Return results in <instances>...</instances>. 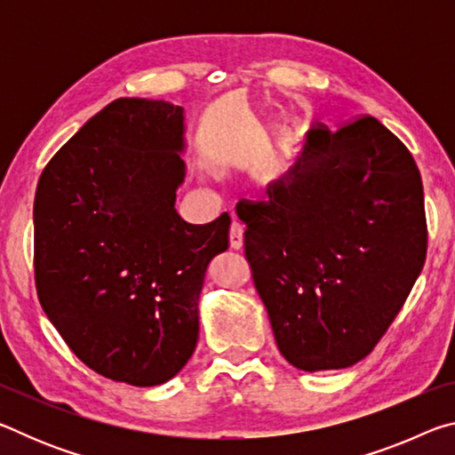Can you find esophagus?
Segmentation results:
<instances>
[{
	"label": "esophagus",
	"instance_id": "34e87169",
	"mask_svg": "<svg viewBox=\"0 0 455 455\" xmlns=\"http://www.w3.org/2000/svg\"><path fill=\"white\" fill-rule=\"evenodd\" d=\"M243 235H244V227L241 225L238 220L230 222V228H228V243H230V249H241L243 246Z\"/></svg>",
	"mask_w": 455,
	"mask_h": 455
}]
</instances>
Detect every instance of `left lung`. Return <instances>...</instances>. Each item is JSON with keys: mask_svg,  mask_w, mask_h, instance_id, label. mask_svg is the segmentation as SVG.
I'll return each instance as SVG.
<instances>
[{"mask_svg": "<svg viewBox=\"0 0 455 455\" xmlns=\"http://www.w3.org/2000/svg\"><path fill=\"white\" fill-rule=\"evenodd\" d=\"M268 198L236 204L244 259L276 347L303 371L345 369L379 343L427 252L411 152L379 120L311 128Z\"/></svg>", "mask_w": 455, "mask_h": 455, "instance_id": "1", "label": "left lung"}]
</instances>
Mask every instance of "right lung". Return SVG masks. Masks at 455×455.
Listing matches in <instances>:
<instances>
[{"mask_svg": "<svg viewBox=\"0 0 455 455\" xmlns=\"http://www.w3.org/2000/svg\"><path fill=\"white\" fill-rule=\"evenodd\" d=\"M180 150V106L118 98L53 154L36 190L44 313L82 363L136 387L187 365L206 265L228 246L227 212L209 225L176 212Z\"/></svg>", "mask_w": 455, "mask_h": 455, "instance_id": "add662e5", "label": "right lung"}]
</instances>
